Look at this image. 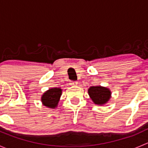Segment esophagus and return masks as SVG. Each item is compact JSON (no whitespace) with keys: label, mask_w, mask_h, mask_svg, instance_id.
<instances>
[{"label":"esophagus","mask_w":148,"mask_h":148,"mask_svg":"<svg viewBox=\"0 0 148 148\" xmlns=\"http://www.w3.org/2000/svg\"><path fill=\"white\" fill-rule=\"evenodd\" d=\"M70 84L72 85V86H76V85L78 84V82L75 81H71L70 82Z\"/></svg>","instance_id":"esophagus-1"}]
</instances>
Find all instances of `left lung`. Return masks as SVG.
<instances>
[{
    "mask_svg": "<svg viewBox=\"0 0 148 148\" xmlns=\"http://www.w3.org/2000/svg\"><path fill=\"white\" fill-rule=\"evenodd\" d=\"M88 94L97 105H104L110 100L112 92L109 88L102 86H92L88 89Z\"/></svg>",
    "mask_w": 148,
    "mask_h": 148,
    "instance_id": "left-lung-1",
    "label": "left lung"
}]
</instances>
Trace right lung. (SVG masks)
<instances>
[{"label":"right lung","mask_w":148,"mask_h":148,"mask_svg":"<svg viewBox=\"0 0 148 148\" xmlns=\"http://www.w3.org/2000/svg\"><path fill=\"white\" fill-rule=\"evenodd\" d=\"M62 89L60 88H51L42 95L41 101L42 104L50 109L57 107L60 97L62 96Z\"/></svg>","instance_id":"add662e5"}]
</instances>
